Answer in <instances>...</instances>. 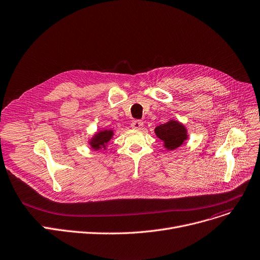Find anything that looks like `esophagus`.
Masks as SVG:
<instances>
[{
  "instance_id": "1",
  "label": "esophagus",
  "mask_w": 260,
  "mask_h": 260,
  "mask_svg": "<svg viewBox=\"0 0 260 260\" xmlns=\"http://www.w3.org/2000/svg\"><path fill=\"white\" fill-rule=\"evenodd\" d=\"M143 126V122L141 120H134L132 122V127L135 129H140Z\"/></svg>"
}]
</instances>
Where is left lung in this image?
<instances>
[{
  "label": "left lung",
  "mask_w": 260,
  "mask_h": 260,
  "mask_svg": "<svg viewBox=\"0 0 260 260\" xmlns=\"http://www.w3.org/2000/svg\"><path fill=\"white\" fill-rule=\"evenodd\" d=\"M155 135L165 143L168 149H175L186 140V128L177 121H169L167 123L155 127Z\"/></svg>",
  "instance_id": "left-lung-1"
}]
</instances>
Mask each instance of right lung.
I'll use <instances>...</instances> for the list:
<instances>
[{
  "label": "right lung",
  "instance_id": "add662e5",
  "mask_svg": "<svg viewBox=\"0 0 260 260\" xmlns=\"http://www.w3.org/2000/svg\"><path fill=\"white\" fill-rule=\"evenodd\" d=\"M113 136L112 131H101L99 132L94 139L91 141V146L95 149L101 148V146H105L110 140Z\"/></svg>",
  "mask_w": 260,
  "mask_h": 260
}]
</instances>
